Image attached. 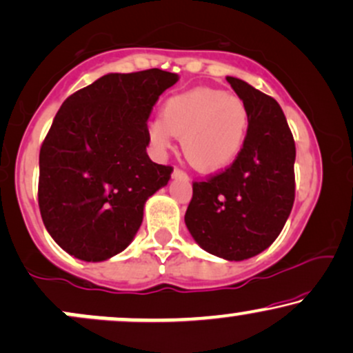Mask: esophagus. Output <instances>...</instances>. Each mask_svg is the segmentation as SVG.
<instances>
[{
  "label": "esophagus",
  "instance_id": "obj_1",
  "mask_svg": "<svg viewBox=\"0 0 353 353\" xmlns=\"http://www.w3.org/2000/svg\"><path fill=\"white\" fill-rule=\"evenodd\" d=\"M173 178H183V180H188V175H186V172H183L181 168H175L173 170Z\"/></svg>",
  "mask_w": 353,
  "mask_h": 353
}]
</instances>
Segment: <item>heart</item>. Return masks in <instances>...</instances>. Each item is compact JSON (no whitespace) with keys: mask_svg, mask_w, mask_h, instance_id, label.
<instances>
[{"mask_svg":"<svg viewBox=\"0 0 353 353\" xmlns=\"http://www.w3.org/2000/svg\"><path fill=\"white\" fill-rule=\"evenodd\" d=\"M251 112L238 95L219 89H193L172 95L161 109V119L148 127L152 143L160 150L172 147L173 135L181 137L186 160L200 172L230 167L243 152Z\"/></svg>","mask_w":353,"mask_h":353,"instance_id":"b5f03b06","label":"heart"}]
</instances>
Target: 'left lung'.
<instances>
[{
	"label": "left lung",
	"mask_w": 353,
	"mask_h": 353,
	"mask_svg": "<svg viewBox=\"0 0 353 353\" xmlns=\"http://www.w3.org/2000/svg\"><path fill=\"white\" fill-rule=\"evenodd\" d=\"M226 79L250 107L246 145L230 167L193 181L185 223L205 251L243 261L271 246L291 214L296 143L274 99L241 79Z\"/></svg>",
	"instance_id": "1"
}]
</instances>
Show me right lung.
Masks as SVG:
<instances>
[{
  "label": "right lung",
  "mask_w": 353,
  "mask_h": 353,
  "mask_svg": "<svg viewBox=\"0 0 353 353\" xmlns=\"http://www.w3.org/2000/svg\"><path fill=\"white\" fill-rule=\"evenodd\" d=\"M178 76L161 69L107 74L65 99L39 152L37 203L65 252L105 261L130 244L143 205L173 167L147 155L148 117Z\"/></svg>",
  "instance_id": "1"
}]
</instances>
